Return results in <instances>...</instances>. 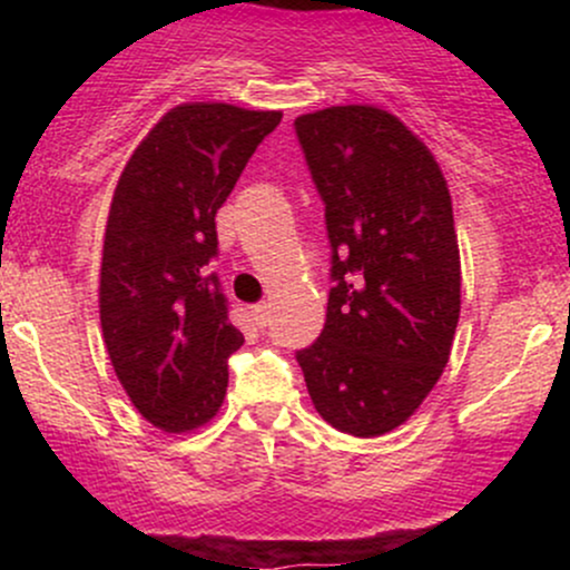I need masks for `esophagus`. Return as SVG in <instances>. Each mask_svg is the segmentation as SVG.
<instances>
[{
    "mask_svg": "<svg viewBox=\"0 0 570 570\" xmlns=\"http://www.w3.org/2000/svg\"><path fill=\"white\" fill-rule=\"evenodd\" d=\"M252 316H254V322H257L259 326L271 324V303L254 305V307H252Z\"/></svg>",
    "mask_w": 570,
    "mask_h": 570,
    "instance_id": "1",
    "label": "esophagus"
}]
</instances>
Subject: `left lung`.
<instances>
[{
    "label": "left lung",
    "mask_w": 570,
    "mask_h": 570,
    "mask_svg": "<svg viewBox=\"0 0 570 570\" xmlns=\"http://www.w3.org/2000/svg\"><path fill=\"white\" fill-rule=\"evenodd\" d=\"M326 206V324L297 353L313 407L351 436L402 426L448 367L461 316V254L431 149L372 104L294 120Z\"/></svg>",
    "instance_id": "1"
}]
</instances>
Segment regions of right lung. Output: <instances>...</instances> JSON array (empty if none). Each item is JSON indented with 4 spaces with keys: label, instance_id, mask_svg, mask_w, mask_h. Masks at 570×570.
<instances>
[{
    "label": "right lung",
    "instance_id": "obj_1",
    "mask_svg": "<svg viewBox=\"0 0 570 570\" xmlns=\"http://www.w3.org/2000/svg\"><path fill=\"white\" fill-rule=\"evenodd\" d=\"M278 122V109L179 104L117 179L98 273L104 345L130 404L166 434L206 426L225 402L244 335L208 273L214 217Z\"/></svg>",
    "mask_w": 570,
    "mask_h": 570
}]
</instances>
